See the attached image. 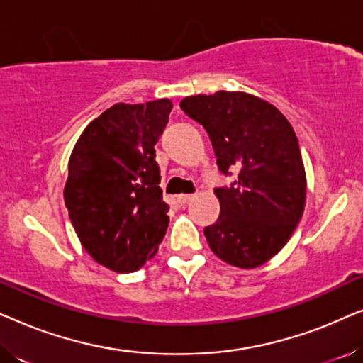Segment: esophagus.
<instances>
[{
  "instance_id": "obj_1",
  "label": "esophagus",
  "mask_w": 363,
  "mask_h": 363,
  "mask_svg": "<svg viewBox=\"0 0 363 363\" xmlns=\"http://www.w3.org/2000/svg\"><path fill=\"white\" fill-rule=\"evenodd\" d=\"M193 198H195V195H178L177 196V201L180 203L182 206H185L186 203H190L193 200Z\"/></svg>"
}]
</instances>
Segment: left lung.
Returning a JSON list of instances; mask_svg holds the SVG:
<instances>
[{"instance_id":"1","label":"left lung","mask_w":363,"mask_h":363,"mask_svg":"<svg viewBox=\"0 0 363 363\" xmlns=\"http://www.w3.org/2000/svg\"><path fill=\"white\" fill-rule=\"evenodd\" d=\"M182 111L203 125L216 165L235 180L218 186L220 218L205 228L211 251L228 264L252 269L277 255L306 203V172L299 143L274 106L245 92L191 96Z\"/></svg>"}]
</instances>
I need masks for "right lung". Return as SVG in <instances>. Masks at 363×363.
Wrapping results in <instances>:
<instances>
[{"instance_id":"add662e5","label":"right lung","mask_w":363,"mask_h":363,"mask_svg":"<svg viewBox=\"0 0 363 363\" xmlns=\"http://www.w3.org/2000/svg\"><path fill=\"white\" fill-rule=\"evenodd\" d=\"M168 99L116 104L79 137L64 201L74 230L99 264L133 272L157 255L168 228L155 145L172 112Z\"/></svg>"}]
</instances>
